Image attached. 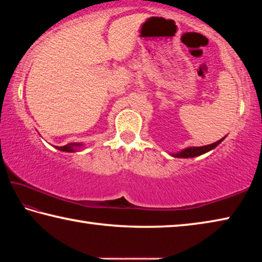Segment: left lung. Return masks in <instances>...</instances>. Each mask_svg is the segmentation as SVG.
<instances>
[{
    "mask_svg": "<svg viewBox=\"0 0 262 262\" xmlns=\"http://www.w3.org/2000/svg\"><path fill=\"white\" fill-rule=\"evenodd\" d=\"M222 141H223V139L215 142V143H212V144L205 145V147H190V148L183 150V151L179 152V154H174L173 156L178 157V158H189V157L200 156V155L210 151L211 149H214L215 147H217V145H219Z\"/></svg>",
    "mask_w": 262,
    "mask_h": 262,
    "instance_id": "left-lung-1",
    "label": "left lung"
}]
</instances>
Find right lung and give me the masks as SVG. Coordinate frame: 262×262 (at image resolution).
Instances as JSON below:
<instances>
[{
	"label": "right lung",
	"instance_id": "add662e5",
	"mask_svg": "<svg viewBox=\"0 0 262 262\" xmlns=\"http://www.w3.org/2000/svg\"><path fill=\"white\" fill-rule=\"evenodd\" d=\"M77 147H81V144L78 143H68L63 145V147H56L59 150H61V151H67V152H73L76 150Z\"/></svg>",
	"mask_w": 262,
	"mask_h": 262
}]
</instances>
